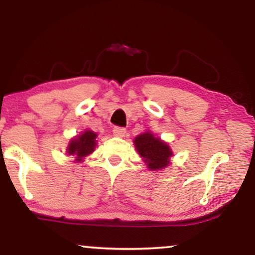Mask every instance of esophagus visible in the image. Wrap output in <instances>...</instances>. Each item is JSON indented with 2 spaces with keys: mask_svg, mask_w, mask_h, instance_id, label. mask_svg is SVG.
<instances>
[{
  "mask_svg": "<svg viewBox=\"0 0 255 255\" xmlns=\"http://www.w3.org/2000/svg\"><path fill=\"white\" fill-rule=\"evenodd\" d=\"M113 132H114V135H116V137H121V138L125 137V134H127V130L121 127H115L113 128Z\"/></svg>",
  "mask_w": 255,
  "mask_h": 255,
  "instance_id": "esophagus-1",
  "label": "esophagus"
}]
</instances>
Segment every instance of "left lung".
<instances>
[{"instance_id":"8db88e82","label":"left lung","mask_w":255,"mask_h":255,"mask_svg":"<svg viewBox=\"0 0 255 255\" xmlns=\"http://www.w3.org/2000/svg\"><path fill=\"white\" fill-rule=\"evenodd\" d=\"M133 142L138 154L147 165L148 169L160 170L170 163L169 159L173 155L172 149L167 142L154 137L151 131H146L137 135Z\"/></svg>"}]
</instances>
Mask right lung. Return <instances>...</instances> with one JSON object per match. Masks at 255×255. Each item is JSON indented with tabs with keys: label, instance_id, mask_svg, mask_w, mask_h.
<instances>
[{
	"label": "right lung",
	"instance_id": "add662e5",
	"mask_svg": "<svg viewBox=\"0 0 255 255\" xmlns=\"http://www.w3.org/2000/svg\"><path fill=\"white\" fill-rule=\"evenodd\" d=\"M97 134L94 131L87 130L78 137L73 138L67 146V154L75 156L76 162H81L83 158L94 152Z\"/></svg>",
	"mask_w": 255,
	"mask_h": 255
}]
</instances>
